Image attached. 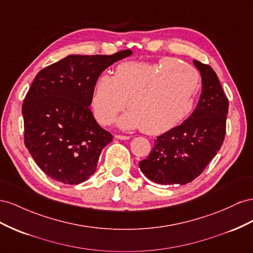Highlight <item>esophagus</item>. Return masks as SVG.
Returning <instances> with one entry per match:
<instances>
[{"label":"esophagus","instance_id":"obj_1","mask_svg":"<svg viewBox=\"0 0 253 253\" xmlns=\"http://www.w3.org/2000/svg\"><path fill=\"white\" fill-rule=\"evenodd\" d=\"M115 138L119 139V140H129V139H130V136H129V135H122V134H115Z\"/></svg>","mask_w":253,"mask_h":253}]
</instances>
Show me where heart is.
Wrapping results in <instances>:
<instances>
[{
	"mask_svg": "<svg viewBox=\"0 0 253 253\" xmlns=\"http://www.w3.org/2000/svg\"><path fill=\"white\" fill-rule=\"evenodd\" d=\"M199 85L197 71L176 59L123 62L112 76L102 74L96 79L91 109L100 124L110 125L127 102L129 110L120 119V127L160 134L191 113Z\"/></svg>",
	"mask_w": 253,
	"mask_h": 253,
	"instance_id": "b5f03b06",
	"label": "heart"
}]
</instances>
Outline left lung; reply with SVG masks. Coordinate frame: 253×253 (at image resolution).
Masks as SVG:
<instances>
[{
	"instance_id": "1",
	"label": "left lung",
	"mask_w": 253,
	"mask_h": 253,
	"mask_svg": "<svg viewBox=\"0 0 253 253\" xmlns=\"http://www.w3.org/2000/svg\"><path fill=\"white\" fill-rule=\"evenodd\" d=\"M203 91L191 117L157 136L141 171L159 184H186L197 178L220 149L226 134L229 100L214 70L198 60Z\"/></svg>"
}]
</instances>
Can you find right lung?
I'll return each mask as SVG.
<instances>
[{"instance_id":"right-lung-1","label":"right lung","mask_w":253,"mask_h":253,"mask_svg":"<svg viewBox=\"0 0 253 253\" xmlns=\"http://www.w3.org/2000/svg\"><path fill=\"white\" fill-rule=\"evenodd\" d=\"M131 53L70 55L36 75L22 105L24 143L45 175L78 184L94 174L113 136L89 108L93 84L104 70Z\"/></svg>"}]
</instances>
